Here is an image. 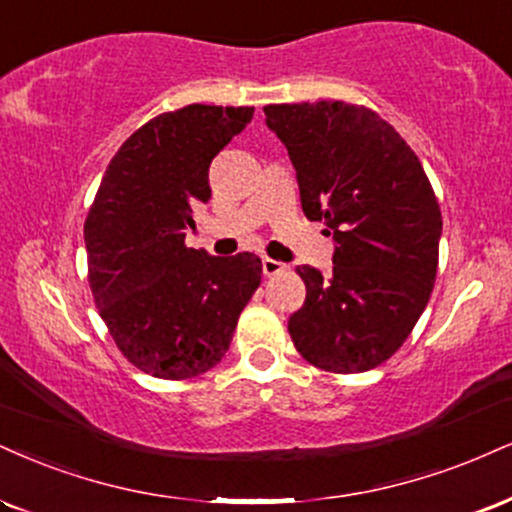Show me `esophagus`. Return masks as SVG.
I'll use <instances>...</instances> for the list:
<instances>
[{"instance_id":"obj_1","label":"esophagus","mask_w":512,"mask_h":512,"mask_svg":"<svg viewBox=\"0 0 512 512\" xmlns=\"http://www.w3.org/2000/svg\"><path fill=\"white\" fill-rule=\"evenodd\" d=\"M283 269H286V264L279 262V260H272V257H264V260H262V272H264V276L281 274Z\"/></svg>"}]
</instances>
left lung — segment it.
<instances>
[{"mask_svg":"<svg viewBox=\"0 0 512 512\" xmlns=\"http://www.w3.org/2000/svg\"><path fill=\"white\" fill-rule=\"evenodd\" d=\"M310 221L334 236V272L298 267L307 295L288 319L298 353L326 372L386 362L436 281L441 209L410 145L377 112L346 102L269 104Z\"/></svg>","mask_w":512,"mask_h":512,"instance_id":"8db88e82","label":"left lung"}]
</instances>
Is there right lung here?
Instances as JSON below:
<instances>
[{
	"instance_id": "add662e5",
	"label": "right lung",
	"mask_w": 512,
	"mask_h": 512,
	"mask_svg": "<svg viewBox=\"0 0 512 512\" xmlns=\"http://www.w3.org/2000/svg\"><path fill=\"white\" fill-rule=\"evenodd\" d=\"M252 107L188 104L147 121L119 147L85 219L88 281L114 343L157 379H190L231 346L262 281L252 252L186 248L209 164L248 126Z\"/></svg>"
}]
</instances>
